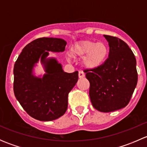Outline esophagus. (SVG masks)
I'll return each instance as SVG.
<instances>
[{
  "instance_id": "obj_1",
  "label": "esophagus",
  "mask_w": 147,
  "mask_h": 147,
  "mask_svg": "<svg viewBox=\"0 0 147 147\" xmlns=\"http://www.w3.org/2000/svg\"><path fill=\"white\" fill-rule=\"evenodd\" d=\"M78 76H79L80 79H81V78H83L84 77V73L82 72V71H80L79 73H78Z\"/></svg>"
}]
</instances>
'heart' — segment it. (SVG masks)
Listing matches in <instances>:
<instances>
[{
  "instance_id": "heart-1",
  "label": "heart",
  "mask_w": 147,
  "mask_h": 147,
  "mask_svg": "<svg viewBox=\"0 0 147 147\" xmlns=\"http://www.w3.org/2000/svg\"><path fill=\"white\" fill-rule=\"evenodd\" d=\"M107 54V47L102 42L83 40L77 42L72 47V55L76 57H85L84 65L90 69L99 67L105 62Z\"/></svg>"
}]
</instances>
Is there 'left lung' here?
Listing matches in <instances>:
<instances>
[{"label":"left lung","mask_w":147,"mask_h":147,"mask_svg":"<svg viewBox=\"0 0 147 147\" xmlns=\"http://www.w3.org/2000/svg\"><path fill=\"white\" fill-rule=\"evenodd\" d=\"M109 47V57L99 67L85 69L90 83L92 106L102 112L125 107L137 84V61L128 45L116 37L104 35Z\"/></svg>","instance_id":"obj_1"}]
</instances>
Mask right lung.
I'll return each mask as SVG.
<instances>
[{
	"label": "right lung",
	"mask_w": 147,
	"mask_h": 147,
	"mask_svg": "<svg viewBox=\"0 0 147 147\" xmlns=\"http://www.w3.org/2000/svg\"><path fill=\"white\" fill-rule=\"evenodd\" d=\"M67 42L61 38H40L28 44L13 69V90L16 99L30 117L40 121L60 117L67 109L68 94L78 80V72H64L49 52L65 51ZM41 61L45 74L36 76L34 69Z\"/></svg>",
	"instance_id": "obj_1"
}]
</instances>
